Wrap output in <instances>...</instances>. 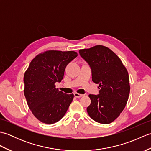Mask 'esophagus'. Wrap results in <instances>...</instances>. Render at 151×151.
I'll return each mask as SVG.
<instances>
[{"label": "esophagus", "instance_id": "1", "mask_svg": "<svg viewBox=\"0 0 151 151\" xmlns=\"http://www.w3.org/2000/svg\"><path fill=\"white\" fill-rule=\"evenodd\" d=\"M74 95H75V97L76 98H81L84 96V95L79 94V93H74Z\"/></svg>", "mask_w": 151, "mask_h": 151}]
</instances>
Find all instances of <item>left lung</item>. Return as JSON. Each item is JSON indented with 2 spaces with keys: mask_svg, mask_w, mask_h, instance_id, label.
Segmentation results:
<instances>
[{
  "mask_svg": "<svg viewBox=\"0 0 151 151\" xmlns=\"http://www.w3.org/2000/svg\"><path fill=\"white\" fill-rule=\"evenodd\" d=\"M81 56L91 69L92 81L99 84L98 95H89L87 108L92 119L109 124L119 116L129 99V76L120 58L110 49L97 45L79 50Z\"/></svg>",
  "mask_w": 151,
  "mask_h": 151,
  "instance_id": "left-lung-1",
  "label": "left lung"
}]
</instances>
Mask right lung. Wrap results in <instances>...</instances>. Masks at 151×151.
I'll use <instances>...</instances> for the list:
<instances>
[{
	"instance_id": "right-lung-1",
	"label": "right lung",
	"mask_w": 151,
	"mask_h": 151,
	"mask_svg": "<svg viewBox=\"0 0 151 151\" xmlns=\"http://www.w3.org/2000/svg\"><path fill=\"white\" fill-rule=\"evenodd\" d=\"M77 56L74 51H46L35 57L25 72V98L34 116L42 123H55L68 110L74 95L63 93L54 84L62 81L67 64Z\"/></svg>"
}]
</instances>
